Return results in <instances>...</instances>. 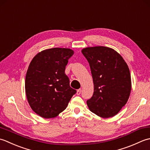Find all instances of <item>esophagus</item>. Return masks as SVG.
<instances>
[{
	"instance_id": "obj_1",
	"label": "esophagus",
	"mask_w": 150,
	"mask_h": 150,
	"mask_svg": "<svg viewBox=\"0 0 150 150\" xmlns=\"http://www.w3.org/2000/svg\"><path fill=\"white\" fill-rule=\"evenodd\" d=\"M81 88H79V89L77 90V92H76V94H77V95H79V94H81Z\"/></svg>"
}]
</instances>
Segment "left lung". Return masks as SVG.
<instances>
[{
  "label": "left lung",
  "instance_id": "8db88e82",
  "mask_svg": "<svg viewBox=\"0 0 150 150\" xmlns=\"http://www.w3.org/2000/svg\"><path fill=\"white\" fill-rule=\"evenodd\" d=\"M89 63L94 93L87 104L91 112L103 118L115 116L126 105L131 90L129 67L120 54L106 47L81 50Z\"/></svg>",
  "mask_w": 150,
  "mask_h": 150
}]
</instances>
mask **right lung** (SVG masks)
<instances>
[{
    "mask_svg": "<svg viewBox=\"0 0 150 150\" xmlns=\"http://www.w3.org/2000/svg\"><path fill=\"white\" fill-rule=\"evenodd\" d=\"M73 54L70 48H49L36 54L30 62L25 78L26 95L30 108L40 117H56L76 94L65 73Z\"/></svg>",
    "mask_w": 150,
    "mask_h": 150,
    "instance_id": "add662e5",
    "label": "right lung"
}]
</instances>
